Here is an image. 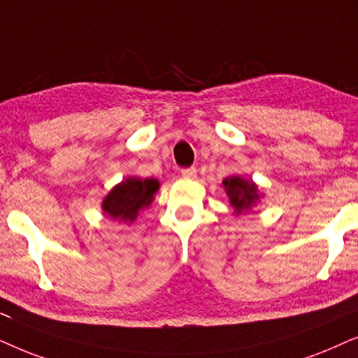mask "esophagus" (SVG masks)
I'll return each mask as SVG.
<instances>
[{
    "label": "esophagus",
    "instance_id": "1",
    "mask_svg": "<svg viewBox=\"0 0 358 358\" xmlns=\"http://www.w3.org/2000/svg\"><path fill=\"white\" fill-rule=\"evenodd\" d=\"M183 178H194L196 176V169L194 166H188V169H182Z\"/></svg>",
    "mask_w": 358,
    "mask_h": 358
}]
</instances>
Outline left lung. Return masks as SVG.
<instances>
[{
  "mask_svg": "<svg viewBox=\"0 0 358 358\" xmlns=\"http://www.w3.org/2000/svg\"><path fill=\"white\" fill-rule=\"evenodd\" d=\"M224 188H226L227 196L231 199V204L234 206L236 213H242L249 209L252 204H255L259 199V193H257V187L252 182H245L241 176H231L222 182Z\"/></svg>",
  "mask_w": 358,
  "mask_h": 358,
  "instance_id": "left-lung-1",
  "label": "left lung"
}]
</instances>
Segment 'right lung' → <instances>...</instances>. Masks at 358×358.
<instances>
[{"mask_svg":"<svg viewBox=\"0 0 358 358\" xmlns=\"http://www.w3.org/2000/svg\"><path fill=\"white\" fill-rule=\"evenodd\" d=\"M159 182L154 178H127L114 187L103 201V211L114 219L132 222L139 209L149 206Z\"/></svg>","mask_w":358,"mask_h":358,"instance_id":"right-lung-1","label":"right lung"}]
</instances>
